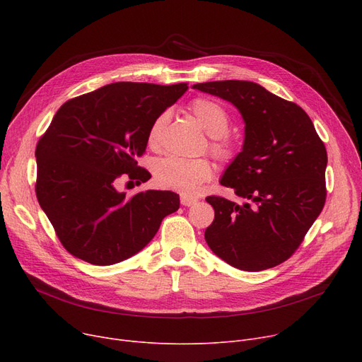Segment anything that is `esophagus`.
Instances as JSON below:
<instances>
[{"label": "esophagus", "mask_w": 362, "mask_h": 362, "mask_svg": "<svg viewBox=\"0 0 362 362\" xmlns=\"http://www.w3.org/2000/svg\"><path fill=\"white\" fill-rule=\"evenodd\" d=\"M197 198H192V197H187V195H182L180 197V202H182V205H185V206H191V205H194V204H197Z\"/></svg>", "instance_id": "esophagus-1"}]
</instances>
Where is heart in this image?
<instances>
[{"label":"heart","mask_w":362,"mask_h":362,"mask_svg":"<svg viewBox=\"0 0 362 362\" xmlns=\"http://www.w3.org/2000/svg\"><path fill=\"white\" fill-rule=\"evenodd\" d=\"M197 120L211 136L210 151L220 161H232L236 157V145L226 135L230 127V116L227 110L214 100L198 97L189 104ZM168 123V112H161L148 129V145L156 148L161 141V135ZM214 175L213 164L205 158H180L170 156L161 158L154 167L156 182L170 191L183 195H192L210 180Z\"/></svg>","instance_id":"b5f03b06"}]
</instances>
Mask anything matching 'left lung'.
Instances as JSON below:
<instances>
[{
  "mask_svg": "<svg viewBox=\"0 0 362 362\" xmlns=\"http://www.w3.org/2000/svg\"><path fill=\"white\" fill-rule=\"evenodd\" d=\"M232 103L245 120L243 148L220 183L243 199L206 197L214 221L205 240L232 267L261 272L299 248L325 206L327 151L298 104L248 81L194 85Z\"/></svg>",
  "mask_w": 362,
  "mask_h": 362,
  "instance_id": "obj_1",
  "label": "left lung"
}]
</instances>
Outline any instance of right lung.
<instances>
[{"mask_svg":"<svg viewBox=\"0 0 362 362\" xmlns=\"http://www.w3.org/2000/svg\"><path fill=\"white\" fill-rule=\"evenodd\" d=\"M187 83L117 82L64 103L36 145L37 202L57 238L76 258L111 265L139 252L163 218L177 211L179 195L145 191L127 197L123 176L138 185L148 129Z\"/></svg>","mask_w":362,"mask_h":362,"instance_id":"1","label":"right lung"}]
</instances>
